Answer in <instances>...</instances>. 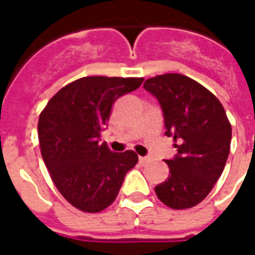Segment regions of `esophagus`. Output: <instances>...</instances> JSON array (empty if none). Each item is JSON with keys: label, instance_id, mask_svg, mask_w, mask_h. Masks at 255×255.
<instances>
[{"label": "esophagus", "instance_id": "esophagus-1", "mask_svg": "<svg viewBox=\"0 0 255 255\" xmlns=\"http://www.w3.org/2000/svg\"><path fill=\"white\" fill-rule=\"evenodd\" d=\"M147 161H149V158H147V157H139V162H140L142 165L147 164Z\"/></svg>", "mask_w": 255, "mask_h": 255}]
</instances>
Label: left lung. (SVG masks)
<instances>
[{
    "instance_id": "left-lung-1",
    "label": "left lung",
    "mask_w": 255,
    "mask_h": 255,
    "mask_svg": "<svg viewBox=\"0 0 255 255\" xmlns=\"http://www.w3.org/2000/svg\"><path fill=\"white\" fill-rule=\"evenodd\" d=\"M143 87L160 102L165 135L177 142V154L165 160L169 177L155 186V194L172 209L192 208L224 171L232 136L228 117L208 89L180 73L150 78Z\"/></svg>"
}]
</instances>
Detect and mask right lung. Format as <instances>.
Returning <instances> with one entry per match:
<instances>
[{
  "label": "right lung",
  "instance_id": "add662e5",
  "mask_svg": "<svg viewBox=\"0 0 255 255\" xmlns=\"http://www.w3.org/2000/svg\"><path fill=\"white\" fill-rule=\"evenodd\" d=\"M142 78L87 76L67 84L47 102L38 122L42 158L68 202L97 213L116 199L138 162L132 150L113 153L101 143L112 105L142 84Z\"/></svg>",
  "mask_w": 255,
  "mask_h": 255
}]
</instances>
